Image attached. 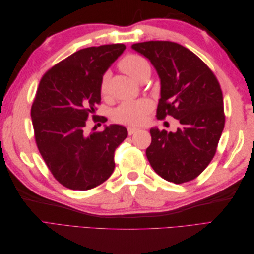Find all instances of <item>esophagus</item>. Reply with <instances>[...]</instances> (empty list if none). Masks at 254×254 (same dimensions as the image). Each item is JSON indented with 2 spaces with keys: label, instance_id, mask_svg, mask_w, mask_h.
I'll list each match as a JSON object with an SVG mask.
<instances>
[{
  "label": "esophagus",
  "instance_id": "1",
  "mask_svg": "<svg viewBox=\"0 0 254 254\" xmlns=\"http://www.w3.org/2000/svg\"><path fill=\"white\" fill-rule=\"evenodd\" d=\"M135 132H137V128L128 127V134H129V135H132V134H134Z\"/></svg>",
  "mask_w": 254,
  "mask_h": 254
}]
</instances>
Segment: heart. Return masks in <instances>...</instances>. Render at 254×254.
I'll return each instance as SVG.
<instances>
[{"instance_id":"heart-1","label":"heart","mask_w":254,"mask_h":254,"mask_svg":"<svg viewBox=\"0 0 254 254\" xmlns=\"http://www.w3.org/2000/svg\"><path fill=\"white\" fill-rule=\"evenodd\" d=\"M119 66L123 71L131 76L136 80H141L144 76L149 74V64L143 56L137 54H127L123 57ZM109 89V75L104 74L99 83V93L103 97L108 95ZM151 109V104L147 99H139V101H127L121 104L113 111V121L120 124L139 126L145 121L146 115Z\"/></svg>"}]
</instances>
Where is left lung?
<instances>
[{
    "label": "left lung",
    "instance_id": "1",
    "mask_svg": "<svg viewBox=\"0 0 254 254\" xmlns=\"http://www.w3.org/2000/svg\"><path fill=\"white\" fill-rule=\"evenodd\" d=\"M161 79L157 119L180 122L176 132L150 129L151 167L168 182L194 180L210 164L225 127L224 97L216 76L193 52L172 41L134 43Z\"/></svg>",
    "mask_w": 254,
    "mask_h": 254
}]
</instances>
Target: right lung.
Returning <instances> with one entry per match:
<instances>
[{
	"instance_id": "right-lung-1",
	"label": "right lung",
	"mask_w": 254,
	"mask_h": 254,
	"mask_svg": "<svg viewBox=\"0 0 254 254\" xmlns=\"http://www.w3.org/2000/svg\"><path fill=\"white\" fill-rule=\"evenodd\" d=\"M125 49L117 43L77 51L45 72L37 89L30 110L37 147L54 178L67 189L96 188L114 171V151L127 129L111 125L89 133L87 120L107 121L93 114L101 104L99 83Z\"/></svg>"
}]
</instances>
